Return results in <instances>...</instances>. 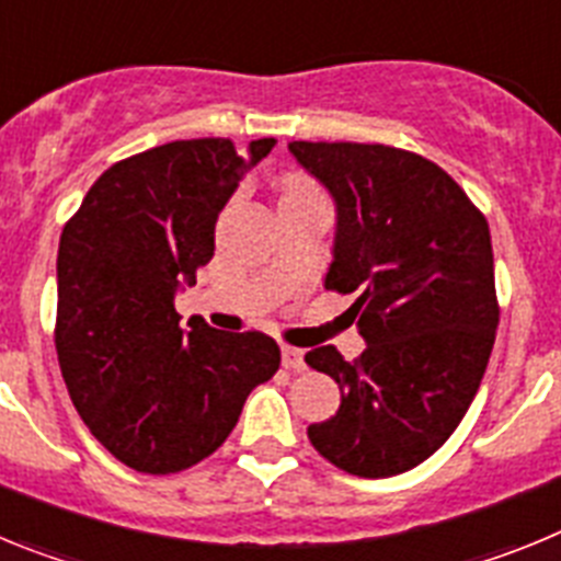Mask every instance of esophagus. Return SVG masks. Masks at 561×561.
Returning <instances> with one entry per match:
<instances>
[{
  "mask_svg": "<svg viewBox=\"0 0 561 561\" xmlns=\"http://www.w3.org/2000/svg\"><path fill=\"white\" fill-rule=\"evenodd\" d=\"M280 356H284V368H289V370H304L306 368L304 351L295 348V345H284V348H280Z\"/></svg>",
  "mask_w": 561,
  "mask_h": 561,
  "instance_id": "esophagus-1",
  "label": "esophagus"
}]
</instances>
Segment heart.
<instances>
[{"instance_id":"heart-1","label":"heart","mask_w":561,"mask_h":561,"mask_svg":"<svg viewBox=\"0 0 561 561\" xmlns=\"http://www.w3.org/2000/svg\"><path fill=\"white\" fill-rule=\"evenodd\" d=\"M317 185H311L309 180H304V176H289V180H284V193H280V199H286V196H317Z\"/></svg>"}]
</instances>
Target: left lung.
Returning <instances> with one entry per match:
<instances>
[{
	"instance_id": "left-lung-1",
	"label": "left lung",
	"mask_w": 561,
	"mask_h": 561,
	"mask_svg": "<svg viewBox=\"0 0 561 561\" xmlns=\"http://www.w3.org/2000/svg\"><path fill=\"white\" fill-rule=\"evenodd\" d=\"M336 202L325 289L351 295L368 348L306 362L340 385V410L311 424L325 460L393 478L427 460L472 404L500 323L489 221L444 168L381 142H289Z\"/></svg>"
}]
</instances>
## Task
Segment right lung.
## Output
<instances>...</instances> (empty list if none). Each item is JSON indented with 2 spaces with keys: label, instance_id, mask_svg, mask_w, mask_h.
Listing matches in <instances>:
<instances>
[{
  "label": "right lung",
  "instance_id": "add662e5",
  "mask_svg": "<svg viewBox=\"0 0 561 561\" xmlns=\"http://www.w3.org/2000/svg\"><path fill=\"white\" fill-rule=\"evenodd\" d=\"M275 137L238 151L227 137L176 140L114 162L58 244L56 351L89 433L142 474L213 455L247 396L280 368L261 331L180 329L173 291L216 250V219Z\"/></svg>",
  "mask_w": 561,
  "mask_h": 561
}]
</instances>
